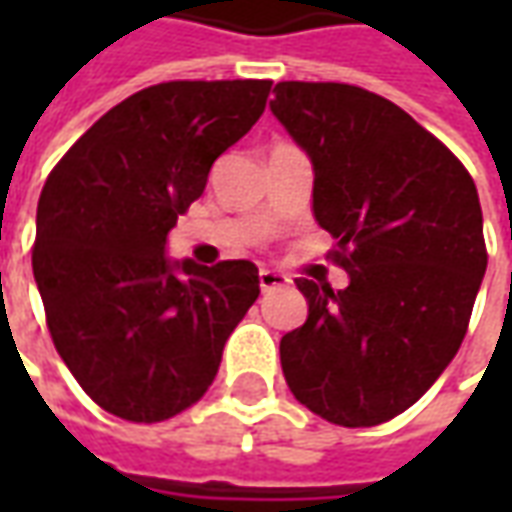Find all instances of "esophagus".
Wrapping results in <instances>:
<instances>
[{
	"label": "esophagus",
	"instance_id": "34e87169",
	"mask_svg": "<svg viewBox=\"0 0 512 512\" xmlns=\"http://www.w3.org/2000/svg\"><path fill=\"white\" fill-rule=\"evenodd\" d=\"M290 279L285 277V274H279V271H268V268H263L260 271V290L263 293H268V290H277V288H285Z\"/></svg>",
	"mask_w": 512,
	"mask_h": 512
}]
</instances>
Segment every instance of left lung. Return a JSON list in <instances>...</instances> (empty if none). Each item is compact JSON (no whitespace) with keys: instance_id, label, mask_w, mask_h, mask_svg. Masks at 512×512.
Wrapping results in <instances>:
<instances>
[{"instance_id":"obj_1","label":"left lung","mask_w":512,"mask_h":512,"mask_svg":"<svg viewBox=\"0 0 512 512\" xmlns=\"http://www.w3.org/2000/svg\"><path fill=\"white\" fill-rule=\"evenodd\" d=\"M268 106L310 156L312 213L351 279H296L310 312L279 343L282 373L312 414L373 428L461 348L488 266L480 197L436 136L370 90L279 82Z\"/></svg>"}]
</instances>
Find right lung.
Segmentation results:
<instances>
[{"mask_svg":"<svg viewBox=\"0 0 512 512\" xmlns=\"http://www.w3.org/2000/svg\"><path fill=\"white\" fill-rule=\"evenodd\" d=\"M268 93V79L139 90L79 136L40 191L32 271L51 340L115 417L150 425L194 406L260 296L249 260L197 266L164 252Z\"/></svg>","mask_w":512,"mask_h":512,"instance_id":"right-lung-1","label":"right lung"}]
</instances>
